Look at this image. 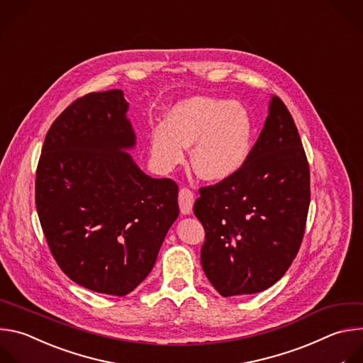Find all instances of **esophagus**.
Here are the masks:
<instances>
[{
	"instance_id": "obj_1",
	"label": "esophagus",
	"mask_w": 363,
	"mask_h": 363,
	"mask_svg": "<svg viewBox=\"0 0 363 363\" xmlns=\"http://www.w3.org/2000/svg\"><path fill=\"white\" fill-rule=\"evenodd\" d=\"M193 204H194V193L187 187L180 189V193H179L180 211L183 214H190L193 211Z\"/></svg>"
}]
</instances>
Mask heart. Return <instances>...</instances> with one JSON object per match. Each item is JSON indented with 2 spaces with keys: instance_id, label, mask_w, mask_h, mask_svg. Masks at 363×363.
Wrapping results in <instances>:
<instances>
[{
  "instance_id": "b5f03b06",
  "label": "heart",
  "mask_w": 363,
  "mask_h": 363,
  "mask_svg": "<svg viewBox=\"0 0 363 363\" xmlns=\"http://www.w3.org/2000/svg\"><path fill=\"white\" fill-rule=\"evenodd\" d=\"M253 138L249 110L236 101L191 97L177 103L167 123L150 131L155 164L170 172L186 157L191 144V166L204 180L220 182L233 176L247 160Z\"/></svg>"
}]
</instances>
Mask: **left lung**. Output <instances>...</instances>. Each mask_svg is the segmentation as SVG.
<instances>
[{
    "label": "left lung",
    "mask_w": 363,
    "mask_h": 363,
    "mask_svg": "<svg viewBox=\"0 0 363 363\" xmlns=\"http://www.w3.org/2000/svg\"><path fill=\"white\" fill-rule=\"evenodd\" d=\"M309 203V164L298 128L273 96L245 164L201 187L193 207L206 232L201 267L216 291L228 298L273 286L299 252Z\"/></svg>",
    "instance_id": "8db88e82"
}]
</instances>
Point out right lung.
I'll list each match as a JSON object with an SVG mask.
<instances>
[{
    "label": "right lung",
    "instance_id": "add662e5",
    "mask_svg": "<svg viewBox=\"0 0 363 363\" xmlns=\"http://www.w3.org/2000/svg\"><path fill=\"white\" fill-rule=\"evenodd\" d=\"M121 90L90 93L51 124L37 167L35 206L61 270L97 294L125 296L152 272L179 216V187L134 163Z\"/></svg>",
    "mask_w": 363,
    "mask_h": 363
}]
</instances>
